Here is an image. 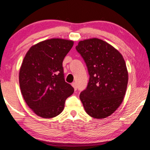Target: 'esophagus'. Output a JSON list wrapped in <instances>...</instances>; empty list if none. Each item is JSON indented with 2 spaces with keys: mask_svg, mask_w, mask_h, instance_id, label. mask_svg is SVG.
<instances>
[{
  "mask_svg": "<svg viewBox=\"0 0 150 150\" xmlns=\"http://www.w3.org/2000/svg\"><path fill=\"white\" fill-rule=\"evenodd\" d=\"M72 86L73 87L74 90H77V84H76V83H72Z\"/></svg>",
  "mask_w": 150,
  "mask_h": 150,
  "instance_id": "1",
  "label": "esophagus"
}]
</instances>
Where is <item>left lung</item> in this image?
Masks as SVG:
<instances>
[{"label":"left lung","instance_id":"obj_1","mask_svg":"<svg viewBox=\"0 0 150 150\" xmlns=\"http://www.w3.org/2000/svg\"><path fill=\"white\" fill-rule=\"evenodd\" d=\"M76 50L86 63L90 79L80 95L87 114L96 119L111 115L122 103L128 72L122 55L113 46L98 38L81 40Z\"/></svg>","mask_w":150,"mask_h":150}]
</instances>
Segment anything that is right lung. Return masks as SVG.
I'll return each instance as SVG.
<instances>
[{
	"instance_id": "add662e5",
	"label": "right lung",
	"mask_w": 150,
	"mask_h": 150,
	"mask_svg": "<svg viewBox=\"0 0 150 150\" xmlns=\"http://www.w3.org/2000/svg\"><path fill=\"white\" fill-rule=\"evenodd\" d=\"M74 42L62 38L41 41L30 47L19 72V84L26 104L42 118L62 112L74 88L64 79L62 61Z\"/></svg>"
}]
</instances>
